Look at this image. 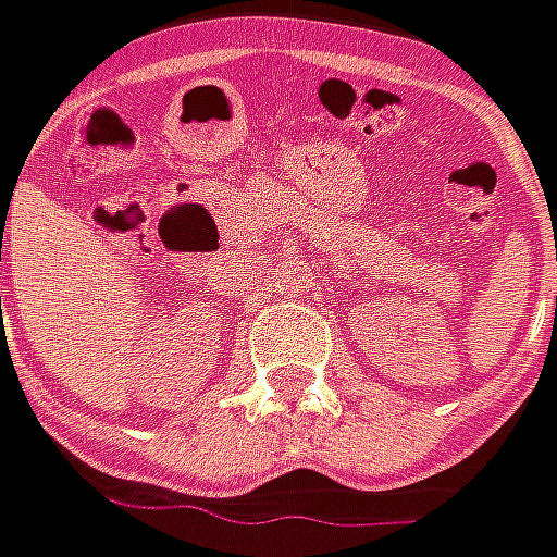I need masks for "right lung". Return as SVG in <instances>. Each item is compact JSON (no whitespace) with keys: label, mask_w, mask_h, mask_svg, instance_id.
Instances as JSON below:
<instances>
[{"label":"right lung","mask_w":557,"mask_h":557,"mask_svg":"<svg viewBox=\"0 0 557 557\" xmlns=\"http://www.w3.org/2000/svg\"><path fill=\"white\" fill-rule=\"evenodd\" d=\"M0 245H2V242H0ZM0 260H2V247H0Z\"/></svg>","instance_id":"right-lung-1"}]
</instances>
